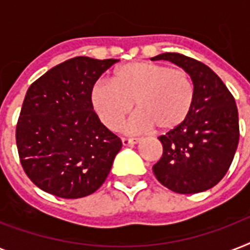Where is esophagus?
<instances>
[{
  "label": "esophagus",
  "mask_w": 250,
  "mask_h": 250,
  "mask_svg": "<svg viewBox=\"0 0 250 250\" xmlns=\"http://www.w3.org/2000/svg\"><path fill=\"white\" fill-rule=\"evenodd\" d=\"M140 143V139H127V137H122V144L125 146H129V145L137 144Z\"/></svg>",
  "instance_id": "34e87169"
}]
</instances>
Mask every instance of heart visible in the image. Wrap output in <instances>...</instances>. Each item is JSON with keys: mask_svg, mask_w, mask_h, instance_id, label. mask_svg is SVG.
Masks as SVG:
<instances>
[{"mask_svg": "<svg viewBox=\"0 0 250 250\" xmlns=\"http://www.w3.org/2000/svg\"><path fill=\"white\" fill-rule=\"evenodd\" d=\"M139 110L125 125L129 133L156 127L171 132L184 125L193 109L194 84L182 68L154 62H131L114 71L113 84L98 82L90 104L105 127L117 131L133 107Z\"/></svg>", "mask_w": 250, "mask_h": 250, "instance_id": "obj_1", "label": "heart"}]
</instances>
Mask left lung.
Wrapping results in <instances>:
<instances>
[{"mask_svg":"<svg viewBox=\"0 0 250 250\" xmlns=\"http://www.w3.org/2000/svg\"><path fill=\"white\" fill-rule=\"evenodd\" d=\"M170 61L186 70L194 84V104L184 125L161 135L164 153L153 166L158 182L176 193L204 192L221 182L239 144L235 98L210 67L179 53L150 58Z\"/></svg>","mask_w":250,"mask_h":250,"instance_id":"obj_1","label":"left lung"}]
</instances>
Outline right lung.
<instances>
[{
  "mask_svg": "<svg viewBox=\"0 0 250 250\" xmlns=\"http://www.w3.org/2000/svg\"><path fill=\"white\" fill-rule=\"evenodd\" d=\"M118 60L75 57L50 68L25 93L15 139L21 167L57 197L80 198L107 178L121 139L98 119L90 90Z\"/></svg>",
  "mask_w": 250,
  "mask_h": 250,
  "instance_id": "add662e5",
  "label": "right lung"
}]
</instances>
